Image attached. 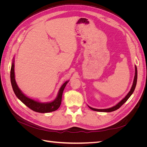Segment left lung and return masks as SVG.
<instances>
[{"label": "left lung", "mask_w": 147, "mask_h": 147, "mask_svg": "<svg viewBox=\"0 0 147 147\" xmlns=\"http://www.w3.org/2000/svg\"><path fill=\"white\" fill-rule=\"evenodd\" d=\"M137 67L135 66V76H134V82H133L132 86L131 87V89L130 91L128 92V94L126 96V97H124V98H123L116 105H115V106L109 108V109H97L92 108V107H91L88 106L89 108L91 109L92 110H94V111H97V112H113V111L118 109L120 107H121L122 105H123L124 103H125V102L127 100V99L129 98L130 96L132 95L133 92L134 91V90H135V88H136V84H137Z\"/></svg>", "instance_id": "obj_1"}]
</instances>
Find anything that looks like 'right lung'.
Here are the masks:
<instances>
[{
    "label": "right lung",
    "instance_id": "right-lung-1",
    "mask_svg": "<svg viewBox=\"0 0 147 147\" xmlns=\"http://www.w3.org/2000/svg\"><path fill=\"white\" fill-rule=\"evenodd\" d=\"M15 65H14V60L13 61V63L11 67L10 70V80L11 86L13 88V90L14 91L15 95L24 104L28 107L29 109L32 110L34 112H38V113H48L51 112L53 111L56 110L58 109L61 104L62 100V96H63V91L67 84L69 81L65 82L62 86L60 88L58 94H57L56 98L52 102H47V103H42L38 101L29 98V97L25 96L21 91L20 90V88L18 86L16 82L15 78Z\"/></svg>",
    "mask_w": 147,
    "mask_h": 147
}]
</instances>
